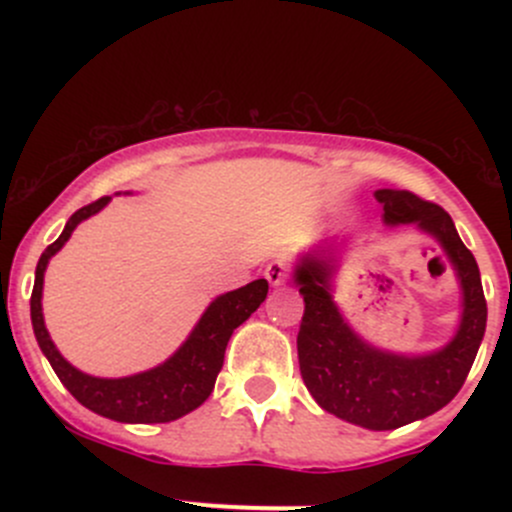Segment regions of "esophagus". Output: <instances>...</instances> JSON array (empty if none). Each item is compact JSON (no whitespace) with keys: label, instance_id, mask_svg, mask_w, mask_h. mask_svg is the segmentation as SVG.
<instances>
[{"label":"esophagus","instance_id":"esophagus-1","mask_svg":"<svg viewBox=\"0 0 512 512\" xmlns=\"http://www.w3.org/2000/svg\"><path fill=\"white\" fill-rule=\"evenodd\" d=\"M265 277H267V282H270L272 287H280V285H285L287 282V277H289V270H287V265L282 260H272L270 265L265 267Z\"/></svg>","mask_w":512,"mask_h":512}]
</instances>
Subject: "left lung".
I'll return each mask as SVG.
<instances>
[{
    "instance_id": "1",
    "label": "left lung",
    "mask_w": 512,
    "mask_h": 512,
    "mask_svg": "<svg viewBox=\"0 0 512 512\" xmlns=\"http://www.w3.org/2000/svg\"><path fill=\"white\" fill-rule=\"evenodd\" d=\"M386 225H416L433 235L456 270L463 292L458 332L443 349L421 356L391 354L366 344L342 317L329 292L332 257L309 252L294 270L304 317L297 334L299 371L319 406L342 421L391 431L436 414L461 391L485 334L483 285L476 257L458 237L451 215L409 190H376Z\"/></svg>"
}]
</instances>
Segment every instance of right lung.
Instances as JSON below:
<instances>
[{"label":"right lung","mask_w":512,"mask_h":512,"mask_svg":"<svg viewBox=\"0 0 512 512\" xmlns=\"http://www.w3.org/2000/svg\"><path fill=\"white\" fill-rule=\"evenodd\" d=\"M106 198H98L96 203L84 205L76 210L66 223L59 240L51 242L39 257L32 289V327L39 342L41 352L49 359L51 369L61 379V384L71 391L76 401L98 416H106L111 421L121 423H168L175 418L190 414L198 409L210 394H213L215 379L223 369L225 347L230 342L232 332L265 302L267 280H255L250 285L232 289L220 294L210 302L200 322L185 339L168 361L156 369L141 371V374L123 376V379H98L71 366L59 349L51 342L49 332L44 327V314H41V289H44V272L51 257L64 247L71 232L81 220L91 218L98 210L108 205Z\"/></svg>","instance_id":"obj_1"}]
</instances>
